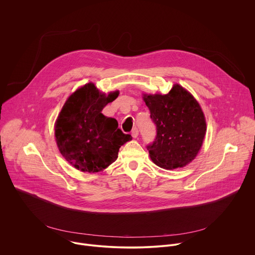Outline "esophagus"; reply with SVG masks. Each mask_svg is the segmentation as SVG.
<instances>
[{"instance_id":"obj_1","label":"esophagus","mask_w":255,"mask_h":255,"mask_svg":"<svg viewBox=\"0 0 255 255\" xmlns=\"http://www.w3.org/2000/svg\"><path fill=\"white\" fill-rule=\"evenodd\" d=\"M131 135H132L133 138H137L138 135H139V130H138L137 128H134V129L132 130V132H131Z\"/></svg>"}]
</instances>
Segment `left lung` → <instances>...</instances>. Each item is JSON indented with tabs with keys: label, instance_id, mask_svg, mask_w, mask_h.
I'll use <instances>...</instances> for the list:
<instances>
[{
	"label": "left lung",
	"instance_id": "8db88e82",
	"mask_svg": "<svg viewBox=\"0 0 255 255\" xmlns=\"http://www.w3.org/2000/svg\"><path fill=\"white\" fill-rule=\"evenodd\" d=\"M157 135L147 146L159 167L175 169L189 164L199 152L206 133L200 105L182 86L175 84L168 94L143 95Z\"/></svg>",
	"mask_w": 255,
	"mask_h": 255
}]
</instances>
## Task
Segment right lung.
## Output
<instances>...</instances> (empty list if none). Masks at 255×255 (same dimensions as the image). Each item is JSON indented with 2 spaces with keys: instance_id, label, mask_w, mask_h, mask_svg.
Here are the masks:
<instances>
[{
  "instance_id": "right-lung-1",
  "label": "right lung",
  "mask_w": 255,
  "mask_h": 255,
  "mask_svg": "<svg viewBox=\"0 0 255 255\" xmlns=\"http://www.w3.org/2000/svg\"><path fill=\"white\" fill-rule=\"evenodd\" d=\"M118 95V91L105 95L88 83L64 104L55 124L56 142L63 157L78 170L102 171L117 159L119 148L132 139L118 128L116 119L102 114Z\"/></svg>"
}]
</instances>
